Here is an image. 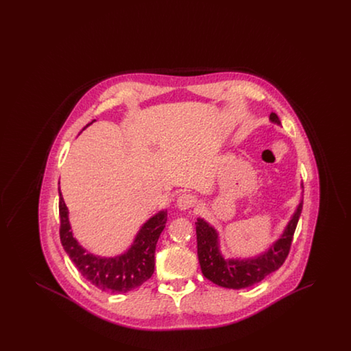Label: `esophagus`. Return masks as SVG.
<instances>
[{
	"label": "esophagus",
	"mask_w": 351,
	"mask_h": 351,
	"mask_svg": "<svg viewBox=\"0 0 351 351\" xmlns=\"http://www.w3.org/2000/svg\"><path fill=\"white\" fill-rule=\"evenodd\" d=\"M196 196L195 195H192V193H183V195H180L179 197H178V201H176V204H178V206L182 209V210H185V209H189V208H193L195 205H196Z\"/></svg>",
	"instance_id": "1"
}]
</instances>
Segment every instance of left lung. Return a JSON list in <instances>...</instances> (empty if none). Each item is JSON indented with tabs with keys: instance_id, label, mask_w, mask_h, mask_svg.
Instances as JSON below:
<instances>
[{
	"instance_id": "1",
	"label": "left lung",
	"mask_w": 351,
	"mask_h": 351,
	"mask_svg": "<svg viewBox=\"0 0 351 351\" xmlns=\"http://www.w3.org/2000/svg\"><path fill=\"white\" fill-rule=\"evenodd\" d=\"M269 119L275 123H280V119L275 113H271ZM301 210L302 201L279 241L275 242L274 246H271V249L263 255L245 261H225L218 251L217 232L204 219L197 218V255L204 276L219 287L230 289L247 288L262 282L267 275L283 266L291 250Z\"/></svg>"
}]
</instances>
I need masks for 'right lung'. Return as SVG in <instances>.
I'll return each instance as SVG.
<instances>
[{"mask_svg": "<svg viewBox=\"0 0 351 351\" xmlns=\"http://www.w3.org/2000/svg\"><path fill=\"white\" fill-rule=\"evenodd\" d=\"M59 216V234L64 250L79 272L96 288L109 293H125L142 285L152 276L156 242L167 222L166 210L151 217L139 230L129 251L116 258H100L88 254L77 243L71 232L67 206L60 192Z\"/></svg>", "mask_w": 351, "mask_h": 351, "instance_id": "1", "label": "right lung"}]
</instances>
